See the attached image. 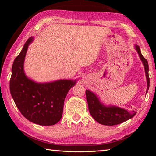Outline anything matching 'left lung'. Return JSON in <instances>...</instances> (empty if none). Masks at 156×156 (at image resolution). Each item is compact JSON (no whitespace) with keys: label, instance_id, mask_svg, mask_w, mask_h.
<instances>
[{"label":"left lung","instance_id":"left-lung-1","mask_svg":"<svg viewBox=\"0 0 156 156\" xmlns=\"http://www.w3.org/2000/svg\"><path fill=\"white\" fill-rule=\"evenodd\" d=\"M135 48L138 53L144 66L145 76L147 79V94L149 87H150L148 62L147 59L142 55L140 47L137 45H135ZM86 97H87L89 112L91 116L96 121L101 125L111 126L120 124L131 119L136 114V112L134 111L129 112L125 108L117 107V106L105 105L100 101L97 94L88 90H86Z\"/></svg>","mask_w":156,"mask_h":156}]
</instances>
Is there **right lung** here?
<instances>
[{
	"label": "right lung",
	"mask_w": 156,
	"mask_h": 156,
	"mask_svg": "<svg viewBox=\"0 0 156 156\" xmlns=\"http://www.w3.org/2000/svg\"><path fill=\"white\" fill-rule=\"evenodd\" d=\"M31 37L12 66L10 92L16 107L24 117L34 123L53 125L59 121L65 98L77 80H58L38 83L29 78L24 72V61Z\"/></svg>",
	"instance_id": "obj_1"
}]
</instances>
